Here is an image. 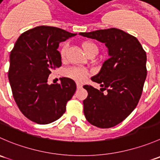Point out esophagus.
<instances>
[{
    "label": "esophagus",
    "instance_id": "34e87169",
    "mask_svg": "<svg viewBox=\"0 0 160 160\" xmlns=\"http://www.w3.org/2000/svg\"><path fill=\"white\" fill-rule=\"evenodd\" d=\"M82 86H83V85H82L81 83H77V89H80V88H82Z\"/></svg>",
    "mask_w": 160,
    "mask_h": 160
}]
</instances>
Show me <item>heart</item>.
I'll return each instance as SVG.
<instances>
[{
	"label": "heart",
	"instance_id": "heart-1",
	"mask_svg": "<svg viewBox=\"0 0 160 160\" xmlns=\"http://www.w3.org/2000/svg\"><path fill=\"white\" fill-rule=\"evenodd\" d=\"M67 48H68V45L67 44H64L62 46V48H61L60 56L62 59H64L66 57ZM83 48L87 55H88L90 52H98V46H96V44L91 42H87L83 43ZM65 74L66 76L73 79L76 81L83 82L88 78V77L89 76V72H88V70L82 68V67H73L66 70Z\"/></svg>",
	"mask_w": 160,
	"mask_h": 160
}]
</instances>
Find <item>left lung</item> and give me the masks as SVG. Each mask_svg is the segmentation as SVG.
<instances>
[{
  "label": "left lung",
  "instance_id": "1",
  "mask_svg": "<svg viewBox=\"0 0 160 160\" xmlns=\"http://www.w3.org/2000/svg\"><path fill=\"white\" fill-rule=\"evenodd\" d=\"M80 35L105 43L108 49L109 58L91 78L101 84V90L91 85L83 87L88 92L83 113L91 125L111 128L125 120L139 101L147 75L146 53L135 36L118 28Z\"/></svg>",
  "mask_w": 160,
  "mask_h": 160
}]
</instances>
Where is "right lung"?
I'll list each match as a JSON object with an SVG mask.
<instances>
[{"mask_svg":"<svg viewBox=\"0 0 160 160\" xmlns=\"http://www.w3.org/2000/svg\"><path fill=\"white\" fill-rule=\"evenodd\" d=\"M77 35L47 25L23 32L10 54L8 79L12 94L22 114L32 122L46 125L58 120L77 86L72 79L48 84L52 71L62 66L57 49L61 42Z\"/></svg>","mask_w":160,"mask_h":160,"instance_id":"right-lung-1","label":"right lung"}]
</instances>
